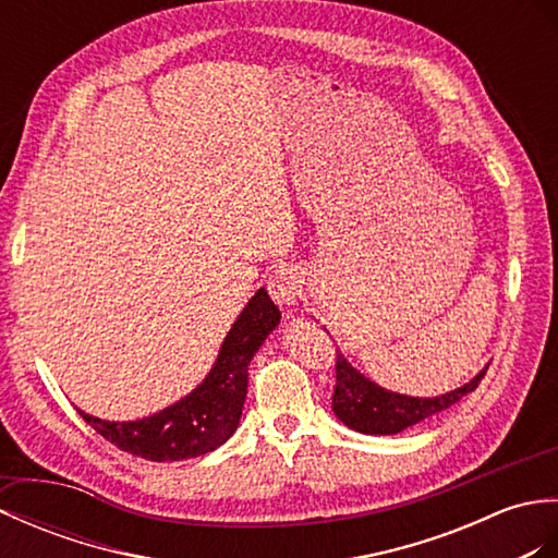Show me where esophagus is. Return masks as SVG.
<instances>
[{
    "label": "esophagus",
    "instance_id": "esophagus-1",
    "mask_svg": "<svg viewBox=\"0 0 558 558\" xmlns=\"http://www.w3.org/2000/svg\"><path fill=\"white\" fill-rule=\"evenodd\" d=\"M267 291L279 305H293L301 295V275L289 265H281L269 275Z\"/></svg>",
    "mask_w": 558,
    "mask_h": 558
}]
</instances>
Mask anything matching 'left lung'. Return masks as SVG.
I'll return each mask as SVG.
<instances>
[{
  "label": "left lung",
  "instance_id": "left-lung-1",
  "mask_svg": "<svg viewBox=\"0 0 558 558\" xmlns=\"http://www.w3.org/2000/svg\"><path fill=\"white\" fill-rule=\"evenodd\" d=\"M485 373L487 367L473 381H468L465 387L456 391L435 396V399H415V396L393 393L377 387L375 381L355 373L345 363V357L337 353V387H333L331 405L333 413L341 417V423L353 427L355 432H363V435H396V432L447 411V408L461 401L465 393L475 391Z\"/></svg>",
  "mask_w": 558,
  "mask_h": 558
}]
</instances>
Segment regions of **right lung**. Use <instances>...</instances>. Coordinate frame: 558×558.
Here are the masks:
<instances>
[{
    "label": "right lung",
    "mask_w": 558,
    "mask_h": 558,
    "mask_svg": "<svg viewBox=\"0 0 558 558\" xmlns=\"http://www.w3.org/2000/svg\"><path fill=\"white\" fill-rule=\"evenodd\" d=\"M279 307L269 293L259 289L241 317L233 322L213 373L191 396L169 405L167 411L135 423H107V420L83 413L97 435L114 444L121 451L147 458V461H181L221 447L239 427L241 408L247 393V365L267 333L277 327Z\"/></svg>",
    "instance_id": "right-lung-1"
}]
</instances>
